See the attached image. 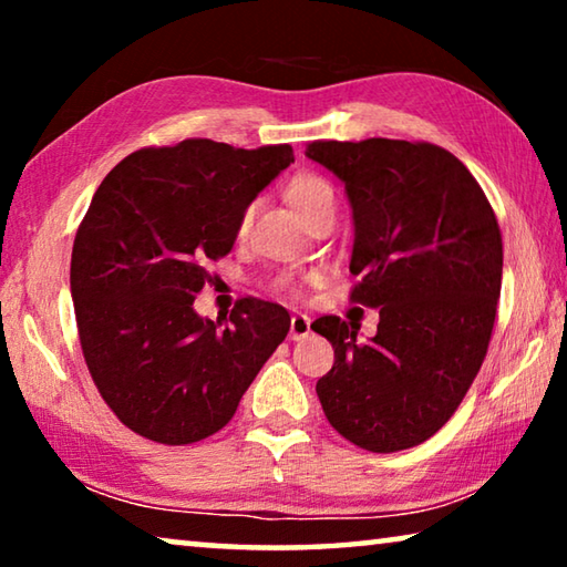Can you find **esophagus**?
<instances>
[{"instance_id":"esophagus-1","label":"esophagus","mask_w":567,"mask_h":567,"mask_svg":"<svg viewBox=\"0 0 567 567\" xmlns=\"http://www.w3.org/2000/svg\"><path fill=\"white\" fill-rule=\"evenodd\" d=\"M310 318H307L305 312H295L292 320H290V340H305L307 334H310Z\"/></svg>"}]
</instances>
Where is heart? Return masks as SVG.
Here are the masks:
<instances>
[{
    "mask_svg": "<svg viewBox=\"0 0 567 567\" xmlns=\"http://www.w3.org/2000/svg\"><path fill=\"white\" fill-rule=\"evenodd\" d=\"M285 199L292 205L295 213L305 219V217H310L315 209H320L322 205L334 203V192H332L330 182L324 177L315 175V172H300V175H295L290 182H287ZM249 223H252V207L245 209L243 219H239V229L245 233ZM280 285L290 287V282L287 280H282Z\"/></svg>",
    "mask_w": 567,
    "mask_h": 567,
    "instance_id": "heart-1",
    "label": "heart"
}]
</instances>
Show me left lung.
<instances>
[{
  "label": "left lung",
  "mask_w": 567,
  "mask_h": 567,
  "mask_svg": "<svg viewBox=\"0 0 567 567\" xmlns=\"http://www.w3.org/2000/svg\"><path fill=\"white\" fill-rule=\"evenodd\" d=\"M307 157L344 182L354 245L350 300L380 307L378 334L324 315L332 342L318 380L324 415L370 453L433 437L473 385L491 344L503 282V237L485 192L447 150L372 137L312 142Z\"/></svg>",
  "instance_id": "obj_1"
}]
</instances>
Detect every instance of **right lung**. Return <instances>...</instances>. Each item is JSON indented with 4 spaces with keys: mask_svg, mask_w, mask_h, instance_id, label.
Masks as SVG:
<instances>
[{
    "mask_svg": "<svg viewBox=\"0 0 567 567\" xmlns=\"http://www.w3.org/2000/svg\"><path fill=\"white\" fill-rule=\"evenodd\" d=\"M290 162V145L185 140L132 152L94 192L72 247L76 332L132 433L162 445L215 435L290 332L285 307L257 297L237 300L225 328L192 307L249 203Z\"/></svg>",
    "mask_w": 567,
    "mask_h": 567,
    "instance_id": "right-lung-1",
    "label": "right lung"
}]
</instances>
